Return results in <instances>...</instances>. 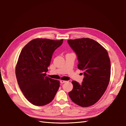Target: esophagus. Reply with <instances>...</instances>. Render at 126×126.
<instances>
[{
    "mask_svg": "<svg viewBox=\"0 0 126 126\" xmlns=\"http://www.w3.org/2000/svg\"><path fill=\"white\" fill-rule=\"evenodd\" d=\"M60 82L61 83H65V82H66V81H64V80H60Z\"/></svg>",
    "mask_w": 126,
    "mask_h": 126,
    "instance_id": "esophagus-1",
    "label": "esophagus"
}]
</instances>
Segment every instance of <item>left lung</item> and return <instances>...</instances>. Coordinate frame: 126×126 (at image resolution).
I'll list each match as a JSON object with an SVG mask.
<instances>
[{
    "instance_id": "obj_1",
    "label": "left lung",
    "mask_w": 126,
    "mask_h": 126,
    "mask_svg": "<svg viewBox=\"0 0 126 126\" xmlns=\"http://www.w3.org/2000/svg\"><path fill=\"white\" fill-rule=\"evenodd\" d=\"M67 41L77 55L78 69L83 71L84 75L81 84L72 81L73 89L68 94L78 106L89 107L100 99L109 84L111 65L108 52L100 44L90 38Z\"/></svg>"
}]
</instances>
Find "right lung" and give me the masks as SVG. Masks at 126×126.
Listing matches in <instances>:
<instances>
[{"label":"right lung","mask_w":126,"mask_h":126,"mask_svg":"<svg viewBox=\"0 0 126 126\" xmlns=\"http://www.w3.org/2000/svg\"><path fill=\"white\" fill-rule=\"evenodd\" d=\"M63 39L37 38L22 48L16 67L18 85L26 98L35 106L50 103L60 87L59 81L47 77L53 53Z\"/></svg>","instance_id":"1"}]
</instances>
